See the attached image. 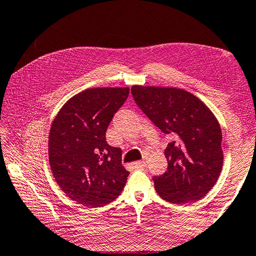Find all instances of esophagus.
<instances>
[{
  "mask_svg": "<svg viewBox=\"0 0 256 256\" xmlns=\"http://www.w3.org/2000/svg\"><path fill=\"white\" fill-rule=\"evenodd\" d=\"M135 165H136L138 167H145V166H146V162H145L144 160H138V162H135Z\"/></svg>",
  "mask_w": 256,
  "mask_h": 256,
  "instance_id": "1",
  "label": "esophagus"
}]
</instances>
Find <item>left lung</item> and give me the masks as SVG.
I'll return each instance as SVG.
<instances>
[{
    "instance_id": "1",
    "label": "left lung",
    "mask_w": 256,
    "mask_h": 256,
    "mask_svg": "<svg viewBox=\"0 0 256 256\" xmlns=\"http://www.w3.org/2000/svg\"><path fill=\"white\" fill-rule=\"evenodd\" d=\"M136 104L162 133L167 145V170L153 178L162 199L172 204L197 201L218 180L224 165L222 132L218 120L199 98L179 88L135 84Z\"/></svg>"
}]
</instances>
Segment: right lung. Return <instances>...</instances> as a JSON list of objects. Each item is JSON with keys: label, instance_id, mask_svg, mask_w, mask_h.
<instances>
[{"label": "right lung", "instance_id": "add662e5", "mask_svg": "<svg viewBox=\"0 0 256 256\" xmlns=\"http://www.w3.org/2000/svg\"><path fill=\"white\" fill-rule=\"evenodd\" d=\"M128 88H90L64 103L54 118L48 140L50 165L67 197L88 208L110 204L126 182L122 150L106 143L111 120Z\"/></svg>", "mask_w": 256, "mask_h": 256}]
</instances>
